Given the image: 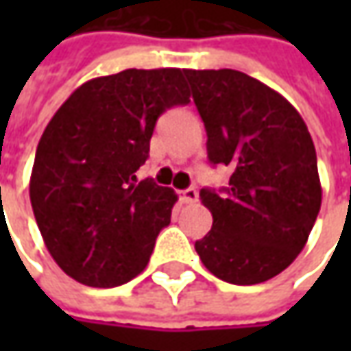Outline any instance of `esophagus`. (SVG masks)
<instances>
[{
  "mask_svg": "<svg viewBox=\"0 0 351 351\" xmlns=\"http://www.w3.org/2000/svg\"><path fill=\"white\" fill-rule=\"evenodd\" d=\"M197 191L193 189V187H189V189H183V191H180V199H182L183 203H195L197 201Z\"/></svg>",
  "mask_w": 351,
  "mask_h": 351,
  "instance_id": "obj_1",
  "label": "esophagus"
}]
</instances>
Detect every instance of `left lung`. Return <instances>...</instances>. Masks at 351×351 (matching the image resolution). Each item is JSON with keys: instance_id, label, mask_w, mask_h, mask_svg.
Returning a JSON list of instances; mask_svg holds the SVG:
<instances>
[{"instance_id": "left-lung-1", "label": "left lung", "mask_w": 351, "mask_h": 351, "mask_svg": "<svg viewBox=\"0 0 351 351\" xmlns=\"http://www.w3.org/2000/svg\"><path fill=\"white\" fill-rule=\"evenodd\" d=\"M223 191L201 189L213 226L195 250L213 276L263 283L304 248L320 210L317 150L303 117L276 89L236 70H185Z\"/></svg>"}]
</instances>
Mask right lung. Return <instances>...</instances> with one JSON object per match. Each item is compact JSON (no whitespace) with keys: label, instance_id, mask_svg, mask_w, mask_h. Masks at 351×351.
<instances>
[{"label":"right lung","instance_id":"obj_1","mask_svg":"<svg viewBox=\"0 0 351 351\" xmlns=\"http://www.w3.org/2000/svg\"><path fill=\"white\" fill-rule=\"evenodd\" d=\"M185 70H123L82 84L45 128L29 183L38 230L60 269L89 287L144 271L169 224L173 189L136 182L156 121L189 103Z\"/></svg>","mask_w":351,"mask_h":351}]
</instances>
